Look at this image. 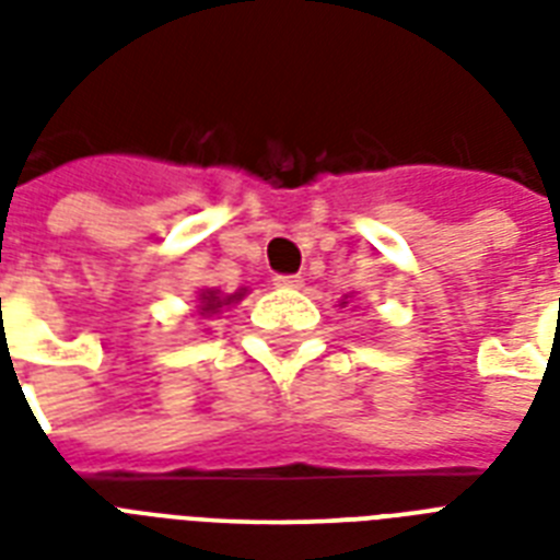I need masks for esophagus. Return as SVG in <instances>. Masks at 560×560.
<instances>
[{
    "label": "esophagus",
    "instance_id": "34e87169",
    "mask_svg": "<svg viewBox=\"0 0 560 560\" xmlns=\"http://www.w3.org/2000/svg\"><path fill=\"white\" fill-rule=\"evenodd\" d=\"M276 288H288V290H293V288H302V276H293V272H290V276H284V272H281V276H276Z\"/></svg>",
    "mask_w": 560,
    "mask_h": 560
}]
</instances>
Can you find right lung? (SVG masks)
<instances>
[{"instance_id": "add662e5", "label": "right lung", "mask_w": 560, "mask_h": 560, "mask_svg": "<svg viewBox=\"0 0 560 560\" xmlns=\"http://www.w3.org/2000/svg\"><path fill=\"white\" fill-rule=\"evenodd\" d=\"M244 296V293H235V296H226V299H220L218 296V290H206V293H202V302H200V311L202 314H214V311H218V307H223V305H229V302H235V299H241Z\"/></svg>"}]
</instances>
